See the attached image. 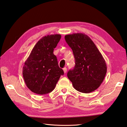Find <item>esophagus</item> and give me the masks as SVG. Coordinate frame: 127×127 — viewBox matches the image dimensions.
I'll return each instance as SVG.
<instances>
[{"label": "esophagus", "instance_id": "esophagus-1", "mask_svg": "<svg viewBox=\"0 0 127 127\" xmlns=\"http://www.w3.org/2000/svg\"><path fill=\"white\" fill-rule=\"evenodd\" d=\"M63 70H64V73H66V72H67V68H66V67H64V68H63Z\"/></svg>", "mask_w": 127, "mask_h": 127}]
</instances>
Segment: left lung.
<instances>
[{"mask_svg": "<svg viewBox=\"0 0 127 127\" xmlns=\"http://www.w3.org/2000/svg\"><path fill=\"white\" fill-rule=\"evenodd\" d=\"M65 39L73 52L75 67L67 77L76 91L88 93L100 86L107 72L102 55L88 35L82 33L66 35Z\"/></svg>", "mask_w": 127, "mask_h": 127, "instance_id": "1", "label": "left lung"}]
</instances>
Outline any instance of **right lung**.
<instances>
[{
    "label": "right lung",
    "mask_w": 127,
    "mask_h": 127,
    "mask_svg": "<svg viewBox=\"0 0 127 127\" xmlns=\"http://www.w3.org/2000/svg\"><path fill=\"white\" fill-rule=\"evenodd\" d=\"M61 38L60 34L43 36L35 45L25 62L22 69L25 82L36 94L42 95L52 92L64 74L53 54Z\"/></svg>",
    "instance_id": "add662e5"
}]
</instances>
